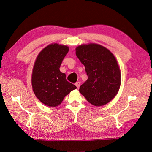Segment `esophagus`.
Wrapping results in <instances>:
<instances>
[{
  "label": "esophagus",
  "mask_w": 152,
  "mask_h": 152,
  "mask_svg": "<svg viewBox=\"0 0 152 152\" xmlns=\"http://www.w3.org/2000/svg\"><path fill=\"white\" fill-rule=\"evenodd\" d=\"M75 85L76 86V87H77V88L79 89V87H80V82H77L75 84Z\"/></svg>",
  "instance_id": "obj_1"
}]
</instances>
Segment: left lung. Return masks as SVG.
Masks as SVG:
<instances>
[{
	"label": "left lung",
	"instance_id": "left-lung-1",
	"mask_svg": "<svg viewBox=\"0 0 152 152\" xmlns=\"http://www.w3.org/2000/svg\"><path fill=\"white\" fill-rule=\"evenodd\" d=\"M75 50L88 77L79 92L93 105L107 104L115 97L121 84V70L115 57L98 44H82Z\"/></svg>",
	"mask_w": 152,
	"mask_h": 152
}]
</instances>
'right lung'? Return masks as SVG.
I'll return each mask as SVG.
<instances>
[{
  "instance_id": "obj_1",
  "label": "right lung",
  "mask_w": 152,
  "mask_h": 152,
  "mask_svg": "<svg viewBox=\"0 0 152 152\" xmlns=\"http://www.w3.org/2000/svg\"><path fill=\"white\" fill-rule=\"evenodd\" d=\"M69 50L67 45L50 44L38 54L31 74V86L37 98L50 107L60 104L64 98L77 87L66 80L59 70Z\"/></svg>"
}]
</instances>
